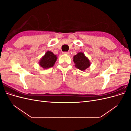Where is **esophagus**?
<instances>
[{"mask_svg": "<svg viewBox=\"0 0 131 131\" xmlns=\"http://www.w3.org/2000/svg\"><path fill=\"white\" fill-rule=\"evenodd\" d=\"M63 54L69 55V52H63Z\"/></svg>", "mask_w": 131, "mask_h": 131, "instance_id": "34e87169", "label": "esophagus"}]
</instances>
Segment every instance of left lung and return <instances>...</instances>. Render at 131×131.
I'll return each instance as SVG.
<instances>
[{"label": "left lung", "instance_id": "1", "mask_svg": "<svg viewBox=\"0 0 131 131\" xmlns=\"http://www.w3.org/2000/svg\"><path fill=\"white\" fill-rule=\"evenodd\" d=\"M73 61L76 68L80 70L84 71L90 66L91 63L88 57L82 52H79L73 57Z\"/></svg>", "mask_w": 131, "mask_h": 131}]
</instances>
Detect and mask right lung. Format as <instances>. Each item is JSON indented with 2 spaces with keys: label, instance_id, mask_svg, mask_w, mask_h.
<instances>
[{
  "label": "right lung",
  "instance_id": "obj_1",
  "mask_svg": "<svg viewBox=\"0 0 131 131\" xmlns=\"http://www.w3.org/2000/svg\"><path fill=\"white\" fill-rule=\"evenodd\" d=\"M57 59L56 54L50 51H47L39 61V63L42 68L48 69L54 66Z\"/></svg>",
  "mask_w": 131,
  "mask_h": 131
}]
</instances>
